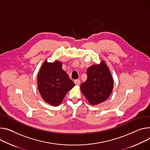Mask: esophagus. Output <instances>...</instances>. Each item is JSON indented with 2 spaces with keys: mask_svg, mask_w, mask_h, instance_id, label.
Here are the masks:
<instances>
[{
  "mask_svg": "<svg viewBox=\"0 0 150 150\" xmlns=\"http://www.w3.org/2000/svg\"><path fill=\"white\" fill-rule=\"evenodd\" d=\"M74 83L76 85H79L81 84V81L80 79H75L74 80Z\"/></svg>",
  "mask_w": 150,
  "mask_h": 150,
  "instance_id": "obj_1",
  "label": "esophagus"
}]
</instances>
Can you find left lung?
<instances>
[{
	"instance_id": "1",
	"label": "left lung",
	"mask_w": 150,
	"mask_h": 150,
	"mask_svg": "<svg viewBox=\"0 0 150 150\" xmlns=\"http://www.w3.org/2000/svg\"><path fill=\"white\" fill-rule=\"evenodd\" d=\"M87 79L81 84V90L88 102L92 105L99 104L110 97L114 81L106 63L102 61L100 64H94L87 70Z\"/></svg>"
}]
</instances>
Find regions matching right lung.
<instances>
[{
	"label": "right lung",
	"mask_w": 150,
	"mask_h": 150,
	"mask_svg": "<svg viewBox=\"0 0 150 150\" xmlns=\"http://www.w3.org/2000/svg\"><path fill=\"white\" fill-rule=\"evenodd\" d=\"M62 63L45 60L38 74L37 82L39 91L48 103L56 106L63 101L66 94L75 84L62 69Z\"/></svg>",
	"instance_id": "right-lung-1"
}]
</instances>
